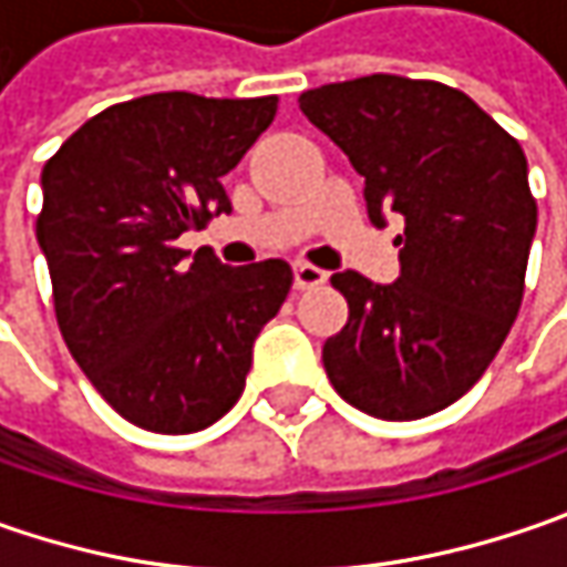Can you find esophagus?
Wrapping results in <instances>:
<instances>
[{"mask_svg":"<svg viewBox=\"0 0 567 567\" xmlns=\"http://www.w3.org/2000/svg\"><path fill=\"white\" fill-rule=\"evenodd\" d=\"M324 280H328V274L321 271V268H316V265H306V261L293 265L296 290H316Z\"/></svg>","mask_w":567,"mask_h":567,"instance_id":"esophagus-1","label":"esophagus"}]
</instances>
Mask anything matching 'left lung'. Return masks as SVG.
<instances>
[{
    "label": "left lung",
    "mask_w": 567,
    "mask_h": 567,
    "mask_svg": "<svg viewBox=\"0 0 567 567\" xmlns=\"http://www.w3.org/2000/svg\"><path fill=\"white\" fill-rule=\"evenodd\" d=\"M299 110L365 179L372 224L401 214V277H331L350 316L321 362L340 398L420 420L464 398L512 331L536 198L527 157L489 113L439 81L365 75L299 94Z\"/></svg>",
    "instance_id": "obj_1"
}]
</instances>
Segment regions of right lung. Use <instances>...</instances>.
<instances>
[{"label":"right lung","mask_w":567,"mask_h":567,"mask_svg":"<svg viewBox=\"0 0 567 567\" xmlns=\"http://www.w3.org/2000/svg\"><path fill=\"white\" fill-rule=\"evenodd\" d=\"M274 113L277 97L147 94L106 106L43 166L37 243L59 331L100 398L138 429L217 423L293 287L280 258L229 268L176 243L229 214L220 179Z\"/></svg>","instance_id":"add662e5"}]
</instances>
